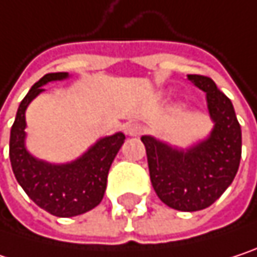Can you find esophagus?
<instances>
[{
  "label": "esophagus",
  "mask_w": 257,
  "mask_h": 257,
  "mask_svg": "<svg viewBox=\"0 0 257 257\" xmlns=\"http://www.w3.org/2000/svg\"><path fill=\"white\" fill-rule=\"evenodd\" d=\"M125 132L131 135V137H137L143 132V126L140 123H135V122H129L125 125Z\"/></svg>",
  "instance_id": "34e87169"
}]
</instances>
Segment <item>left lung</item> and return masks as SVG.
Listing matches in <instances>:
<instances>
[{
	"mask_svg": "<svg viewBox=\"0 0 257 257\" xmlns=\"http://www.w3.org/2000/svg\"><path fill=\"white\" fill-rule=\"evenodd\" d=\"M190 83L205 92L213 128L196 143L179 147L143 135L150 181L159 199L179 211L210 207L231 186L241 159V126L231 99L210 77L190 74Z\"/></svg>",
	"mask_w": 257,
	"mask_h": 257,
	"instance_id": "obj_1",
	"label": "left lung"
}]
</instances>
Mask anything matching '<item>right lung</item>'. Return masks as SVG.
<instances>
[{
    "label": "right lung",
    "instance_id": "right-lung-1",
    "mask_svg": "<svg viewBox=\"0 0 257 257\" xmlns=\"http://www.w3.org/2000/svg\"><path fill=\"white\" fill-rule=\"evenodd\" d=\"M70 78L68 73L41 77L22 99L10 131V162L18 183L43 210L58 217H74L95 208L104 198L110 167L125 143L116 132L98 138L78 158L55 164L35 158L26 147V108L47 83Z\"/></svg>",
    "mask_w": 257,
    "mask_h": 257
}]
</instances>
